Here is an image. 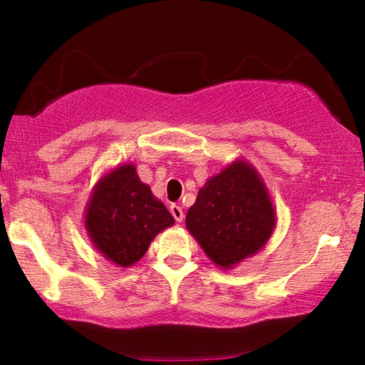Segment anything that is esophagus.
<instances>
[{"label": "esophagus", "instance_id": "34e87169", "mask_svg": "<svg viewBox=\"0 0 365 365\" xmlns=\"http://www.w3.org/2000/svg\"><path fill=\"white\" fill-rule=\"evenodd\" d=\"M169 211H171L173 217L176 219V222H182L184 212H182V207L181 206H176V204H173V206H169Z\"/></svg>", "mask_w": 365, "mask_h": 365}]
</instances>
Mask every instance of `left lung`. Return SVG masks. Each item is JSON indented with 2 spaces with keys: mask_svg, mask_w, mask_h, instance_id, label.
Here are the masks:
<instances>
[{
  "mask_svg": "<svg viewBox=\"0 0 365 365\" xmlns=\"http://www.w3.org/2000/svg\"><path fill=\"white\" fill-rule=\"evenodd\" d=\"M276 214L257 173L232 163L199 189L186 226L212 262L224 269L256 254L271 237Z\"/></svg>",
  "mask_w": 365,
  "mask_h": 365,
  "instance_id": "obj_1",
  "label": "left lung"
}]
</instances>
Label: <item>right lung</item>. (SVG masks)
Returning a JSON list of instances; mask_svg holds the SVG:
<instances>
[{
  "label": "right lung",
  "mask_w": 365,
  "mask_h": 365,
  "mask_svg": "<svg viewBox=\"0 0 365 365\" xmlns=\"http://www.w3.org/2000/svg\"><path fill=\"white\" fill-rule=\"evenodd\" d=\"M173 224L174 217L148 184L139 181L133 164L114 169L99 181L86 211L93 244L121 267L138 262L156 234Z\"/></svg>",
  "instance_id": "right-lung-1"
}]
</instances>
